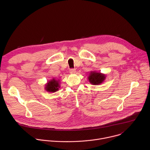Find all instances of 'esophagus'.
Masks as SVG:
<instances>
[{
	"label": "esophagus",
	"mask_w": 150,
	"mask_h": 150,
	"mask_svg": "<svg viewBox=\"0 0 150 150\" xmlns=\"http://www.w3.org/2000/svg\"><path fill=\"white\" fill-rule=\"evenodd\" d=\"M75 72H76V71H75V69H70V70H69V73H70L71 74H74Z\"/></svg>",
	"instance_id": "34e87169"
}]
</instances>
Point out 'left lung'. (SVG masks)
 <instances>
[{
	"label": "left lung",
	"mask_w": 150,
	"mask_h": 150,
	"mask_svg": "<svg viewBox=\"0 0 150 150\" xmlns=\"http://www.w3.org/2000/svg\"><path fill=\"white\" fill-rule=\"evenodd\" d=\"M105 78V75L104 74L96 71H91L89 74L88 79L93 85H100L104 81Z\"/></svg>",
	"instance_id": "obj_1"
}]
</instances>
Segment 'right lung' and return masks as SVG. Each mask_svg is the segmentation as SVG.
<instances>
[{"mask_svg": "<svg viewBox=\"0 0 150 150\" xmlns=\"http://www.w3.org/2000/svg\"><path fill=\"white\" fill-rule=\"evenodd\" d=\"M60 87V80L55 78H53L50 80L45 85V90L49 93H54L57 91Z\"/></svg>", "mask_w": 150, "mask_h": 150, "instance_id": "right-lung-1", "label": "right lung"}]
</instances>
